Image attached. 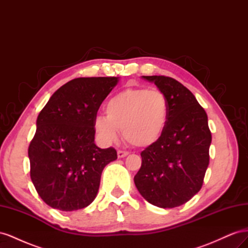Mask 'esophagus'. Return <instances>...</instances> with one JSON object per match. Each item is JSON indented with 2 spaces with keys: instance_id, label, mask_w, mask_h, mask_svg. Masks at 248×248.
Segmentation results:
<instances>
[{
  "instance_id": "34e87169",
  "label": "esophagus",
  "mask_w": 248,
  "mask_h": 248,
  "mask_svg": "<svg viewBox=\"0 0 248 248\" xmlns=\"http://www.w3.org/2000/svg\"><path fill=\"white\" fill-rule=\"evenodd\" d=\"M128 154H129V152L122 151V150H118V157H119V158H123V157L127 156Z\"/></svg>"
}]
</instances>
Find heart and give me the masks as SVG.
<instances>
[{
	"mask_svg": "<svg viewBox=\"0 0 248 248\" xmlns=\"http://www.w3.org/2000/svg\"><path fill=\"white\" fill-rule=\"evenodd\" d=\"M170 103L159 90L129 88L119 92L106 104V117H97L95 129L106 142L115 141L118 130L130 145H154L167 128Z\"/></svg>",
	"mask_w": 248,
	"mask_h": 248,
	"instance_id": "obj_1",
	"label": "heart"
}]
</instances>
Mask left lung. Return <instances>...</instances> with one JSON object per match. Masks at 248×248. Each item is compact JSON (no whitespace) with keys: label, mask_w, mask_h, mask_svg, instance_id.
I'll return each mask as SVG.
<instances>
[{"label":"left lung","mask_w":248,"mask_h":248,"mask_svg":"<svg viewBox=\"0 0 248 248\" xmlns=\"http://www.w3.org/2000/svg\"><path fill=\"white\" fill-rule=\"evenodd\" d=\"M142 78L167 96L170 115L159 140L141 151L134 183L150 204L175 208L188 202L204 183L212 140L208 117L194 95L175 78Z\"/></svg>","instance_id":"8db88e82"}]
</instances>
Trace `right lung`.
<instances>
[{"mask_svg": "<svg viewBox=\"0 0 248 248\" xmlns=\"http://www.w3.org/2000/svg\"><path fill=\"white\" fill-rule=\"evenodd\" d=\"M118 78H74L52 94L30 142V176L43 202L61 211L89 206L115 148L95 145V120Z\"/></svg>", "mask_w": 248, "mask_h": 248, "instance_id": "obj_1", "label": "right lung"}]
</instances>
